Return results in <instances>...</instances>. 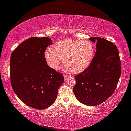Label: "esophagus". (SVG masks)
Masks as SVG:
<instances>
[{"label":"esophagus","mask_w":131,"mask_h":131,"mask_svg":"<svg viewBox=\"0 0 131 131\" xmlns=\"http://www.w3.org/2000/svg\"><path fill=\"white\" fill-rule=\"evenodd\" d=\"M63 76H64V78H65V80H66L68 79L69 77H70L69 76H68V75H64Z\"/></svg>","instance_id":"esophagus-1"}]
</instances>
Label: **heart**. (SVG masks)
Listing matches in <instances>:
<instances>
[{"label": "heart", "mask_w": 131, "mask_h": 131, "mask_svg": "<svg viewBox=\"0 0 131 131\" xmlns=\"http://www.w3.org/2000/svg\"><path fill=\"white\" fill-rule=\"evenodd\" d=\"M94 54L95 48L92 42L67 38L57 43L54 49H46L44 58L48 66L55 70H58L63 58V70L79 74L89 67Z\"/></svg>", "instance_id": "heart-1"}]
</instances>
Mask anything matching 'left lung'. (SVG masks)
Returning a JSON list of instances; mask_svg holds the SVG:
<instances>
[{"instance_id": "left-lung-1", "label": "left lung", "mask_w": 131, "mask_h": 131, "mask_svg": "<svg viewBox=\"0 0 131 131\" xmlns=\"http://www.w3.org/2000/svg\"><path fill=\"white\" fill-rule=\"evenodd\" d=\"M95 55L87 69L75 76L73 92L80 102L97 106L107 100L116 90L121 75V61L116 45L103 38L91 37Z\"/></svg>"}]
</instances>
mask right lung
<instances>
[{
    "mask_svg": "<svg viewBox=\"0 0 131 131\" xmlns=\"http://www.w3.org/2000/svg\"><path fill=\"white\" fill-rule=\"evenodd\" d=\"M52 42L49 37H33L24 41L10 58V80L13 90L25 105L43 110L54 103L64 81L62 74L52 69L44 52Z\"/></svg>",
    "mask_w": 131,
    "mask_h": 131,
    "instance_id": "1",
    "label": "right lung"
}]
</instances>
